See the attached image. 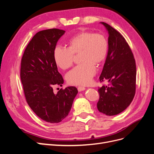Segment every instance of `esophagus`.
I'll use <instances>...</instances> for the list:
<instances>
[{"label": "esophagus", "mask_w": 154, "mask_h": 154, "mask_svg": "<svg viewBox=\"0 0 154 154\" xmlns=\"http://www.w3.org/2000/svg\"><path fill=\"white\" fill-rule=\"evenodd\" d=\"M85 89V87H78V91L79 92H81L82 91H84Z\"/></svg>", "instance_id": "esophagus-1"}]
</instances>
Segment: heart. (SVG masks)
<instances>
[{"instance_id": "b5f03b06", "label": "heart", "mask_w": 154, "mask_h": 154, "mask_svg": "<svg viewBox=\"0 0 154 154\" xmlns=\"http://www.w3.org/2000/svg\"><path fill=\"white\" fill-rule=\"evenodd\" d=\"M68 48L57 46L54 51L56 64L62 69L71 67L74 55L80 54V64L74 67L66 75L71 85H87L95 75V64L100 65L107 54L109 44L105 35L99 32L82 31L70 39Z\"/></svg>"}]
</instances>
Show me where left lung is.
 I'll return each mask as SVG.
<instances>
[{
	"label": "left lung",
	"instance_id": "8db88e82",
	"mask_svg": "<svg viewBox=\"0 0 154 154\" xmlns=\"http://www.w3.org/2000/svg\"><path fill=\"white\" fill-rule=\"evenodd\" d=\"M109 32V51L100 82L108 85L99 88L97 108L106 116L117 115L131 103L136 93V66L132 51L123 35L112 27L101 22Z\"/></svg>",
	"mask_w": 154,
	"mask_h": 154
}]
</instances>
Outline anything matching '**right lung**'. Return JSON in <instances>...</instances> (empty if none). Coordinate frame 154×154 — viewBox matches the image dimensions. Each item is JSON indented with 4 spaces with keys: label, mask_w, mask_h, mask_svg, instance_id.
<instances>
[{
    "label": "right lung",
    "mask_w": 154,
    "mask_h": 154,
    "mask_svg": "<svg viewBox=\"0 0 154 154\" xmlns=\"http://www.w3.org/2000/svg\"><path fill=\"white\" fill-rule=\"evenodd\" d=\"M66 31L49 29L36 33L23 54L20 79L27 104L40 118L50 123L61 122L69 114L78 93L75 87L60 88L63 79L54 60L57 42Z\"/></svg>",
    "instance_id": "right-lung-1"
}]
</instances>
